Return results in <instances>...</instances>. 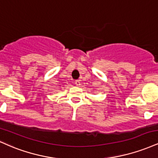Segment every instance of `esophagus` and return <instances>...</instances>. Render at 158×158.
Listing matches in <instances>:
<instances>
[{
	"instance_id": "esophagus-1",
	"label": "esophagus",
	"mask_w": 158,
	"mask_h": 158,
	"mask_svg": "<svg viewBox=\"0 0 158 158\" xmlns=\"http://www.w3.org/2000/svg\"><path fill=\"white\" fill-rule=\"evenodd\" d=\"M74 83H75V85H77V86H79V85H80V80H76L74 81Z\"/></svg>"
}]
</instances>
